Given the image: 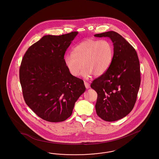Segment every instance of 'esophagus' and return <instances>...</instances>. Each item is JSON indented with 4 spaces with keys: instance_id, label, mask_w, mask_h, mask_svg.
<instances>
[{
    "instance_id": "obj_1",
    "label": "esophagus",
    "mask_w": 159,
    "mask_h": 159,
    "mask_svg": "<svg viewBox=\"0 0 159 159\" xmlns=\"http://www.w3.org/2000/svg\"><path fill=\"white\" fill-rule=\"evenodd\" d=\"M84 86H85V87H86V89H89V88H90V84L88 83V82H84Z\"/></svg>"
}]
</instances>
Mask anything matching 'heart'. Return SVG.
<instances>
[{
    "label": "heart",
    "mask_w": 159,
    "mask_h": 159,
    "mask_svg": "<svg viewBox=\"0 0 159 159\" xmlns=\"http://www.w3.org/2000/svg\"><path fill=\"white\" fill-rule=\"evenodd\" d=\"M113 46L107 40L88 39L74 48L73 53L66 55L64 62L70 73L78 76L80 71L84 77L93 74L102 76L110 68L113 59Z\"/></svg>",
    "instance_id": "b5f03b06"
}]
</instances>
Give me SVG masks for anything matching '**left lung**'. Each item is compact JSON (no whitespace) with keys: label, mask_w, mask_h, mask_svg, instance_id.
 I'll return each mask as SVG.
<instances>
[{"label":"left lung","mask_w":159,"mask_h":159,"mask_svg":"<svg viewBox=\"0 0 159 159\" xmlns=\"http://www.w3.org/2000/svg\"><path fill=\"white\" fill-rule=\"evenodd\" d=\"M94 36L108 37L114 45L110 68L91 83L98 94L96 112L105 121H116L127 116L136 102L141 83L139 61L134 47L119 33L110 31Z\"/></svg>","instance_id":"left-lung-1"}]
</instances>
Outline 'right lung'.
I'll return each instance as SVG.
<instances>
[{
    "label": "right lung",
    "mask_w": 159,
    "mask_h": 159,
    "mask_svg": "<svg viewBox=\"0 0 159 159\" xmlns=\"http://www.w3.org/2000/svg\"><path fill=\"white\" fill-rule=\"evenodd\" d=\"M78 34L46 35L29 48L19 75L23 98L39 117L50 122L66 120L85 91L83 80L71 75L64 55Z\"/></svg>",
    "instance_id": "1"
}]
</instances>
